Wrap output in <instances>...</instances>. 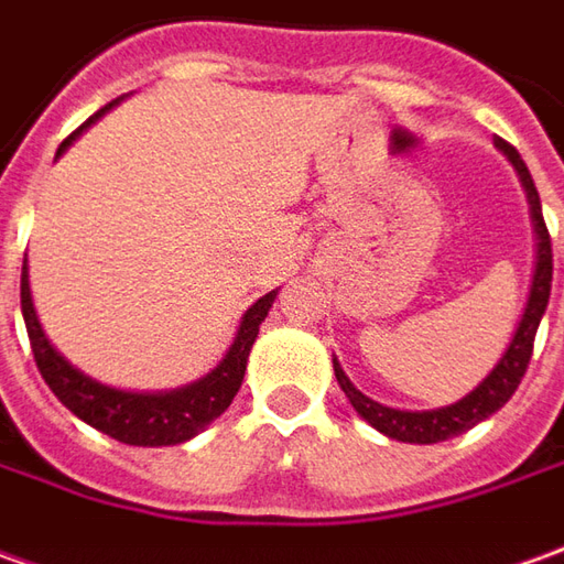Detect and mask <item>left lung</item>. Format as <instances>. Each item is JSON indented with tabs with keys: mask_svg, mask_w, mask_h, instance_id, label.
<instances>
[{
	"mask_svg": "<svg viewBox=\"0 0 564 564\" xmlns=\"http://www.w3.org/2000/svg\"><path fill=\"white\" fill-rule=\"evenodd\" d=\"M494 144H497V151L507 153L512 170L519 172V182H522L524 194H528V206H531L534 234H538V262H534V281H531L528 305H524V314L522 321H519V327H516V336H512V343L503 351V358L497 361V367L466 398H459L457 404H447V408H438V411H394V408H386V404H379L373 398L358 392L351 386V379L346 377V370L333 358L336 382H339V389L351 401V408L361 413L364 420L377 429V432L389 435L394 442L438 444L454 438V435H463L466 429L478 426L481 420H488L491 413L500 411L509 398H512V392L522 382L524 370H528V361H531L534 336H538L540 317L546 312L550 286H553V243H550V231H546V221H543L538 187H534V178H531V172L524 166V160L503 138H494Z\"/></svg>",
	"mask_w": 564,
	"mask_h": 564,
	"instance_id": "1",
	"label": "left lung"
}]
</instances>
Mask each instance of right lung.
Instances as JSON below:
<instances>
[{
	"instance_id": "obj_1",
	"label": "right lung",
	"mask_w": 564,
	"mask_h": 564,
	"mask_svg": "<svg viewBox=\"0 0 564 564\" xmlns=\"http://www.w3.org/2000/svg\"><path fill=\"white\" fill-rule=\"evenodd\" d=\"M113 105L101 107L86 126H79L70 138H64L61 148H57V156L70 148L73 138L79 135L83 129H89L91 122ZM274 296H278V290L265 293L247 308L228 355L218 361L213 373H206L191 386L172 389V392H122V389H110L105 382L86 377L83 370H76L48 343L40 317H36V308H33V296H30L26 259L24 271H21V312H24L30 348H33V358H36V367H40L45 386L83 423H89L91 429H98V432H105V435L122 444H135V447L182 444L228 411V404L234 401V394L243 382V373H247V358H250V348L256 343V336H259V324L268 317V308L274 305Z\"/></svg>"
}]
</instances>
